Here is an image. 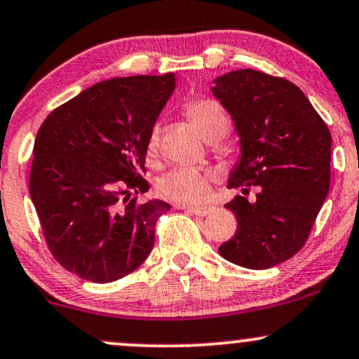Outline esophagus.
Here are the masks:
<instances>
[{
    "mask_svg": "<svg viewBox=\"0 0 359 359\" xmlns=\"http://www.w3.org/2000/svg\"><path fill=\"white\" fill-rule=\"evenodd\" d=\"M182 209L187 210L189 214L197 215V217H204V215H207L210 210H212L210 207H184V205H182Z\"/></svg>",
    "mask_w": 359,
    "mask_h": 359,
    "instance_id": "esophagus-1",
    "label": "esophagus"
}]
</instances>
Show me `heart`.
I'll return each mask as SVG.
<instances>
[{
    "mask_svg": "<svg viewBox=\"0 0 359 359\" xmlns=\"http://www.w3.org/2000/svg\"><path fill=\"white\" fill-rule=\"evenodd\" d=\"M185 115L196 125L207 142H217L227 135L231 120L221 105L214 100H192L185 105ZM161 127L155 125L147 140V152L154 155L158 150ZM214 174L192 167H177L161 177L157 191L163 198L182 205H194L204 202L210 191Z\"/></svg>",
    "mask_w": 359,
    "mask_h": 359,
    "instance_id": "1",
    "label": "heart"
}]
</instances>
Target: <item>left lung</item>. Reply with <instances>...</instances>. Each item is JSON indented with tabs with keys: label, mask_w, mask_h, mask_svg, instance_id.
<instances>
[{
	"label": "left lung",
	"mask_w": 359,
	"mask_h": 359,
	"mask_svg": "<svg viewBox=\"0 0 359 359\" xmlns=\"http://www.w3.org/2000/svg\"><path fill=\"white\" fill-rule=\"evenodd\" d=\"M214 97L236 125L241 157L226 207L236 214L234 237L219 248L229 262L269 269L303 248L330 191L331 133L291 81L245 68L214 80ZM250 187L258 194L245 197Z\"/></svg>",
	"instance_id": "1"
}]
</instances>
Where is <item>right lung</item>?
Instances as JSON below:
<instances>
[{
  "label": "right lung",
  "instance_id": "add662e5",
  "mask_svg": "<svg viewBox=\"0 0 359 359\" xmlns=\"http://www.w3.org/2000/svg\"><path fill=\"white\" fill-rule=\"evenodd\" d=\"M175 80L100 81L51 111L36 133L29 196L53 257L81 279L114 283L154 248L155 224L170 204L130 196L149 191L138 172Z\"/></svg>",
  "mask_w": 359,
  "mask_h": 359
}]
</instances>
